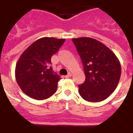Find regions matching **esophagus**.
I'll return each instance as SVG.
<instances>
[{
  "label": "esophagus",
  "mask_w": 133,
  "mask_h": 133,
  "mask_svg": "<svg viewBox=\"0 0 133 133\" xmlns=\"http://www.w3.org/2000/svg\"><path fill=\"white\" fill-rule=\"evenodd\" d=\"M71 76H72V74H71V73H70V72H69V73H68V75H65V78H70V77H71Z\"/></svg>",
  "instance_id": "obj_1"
}]
</instances>
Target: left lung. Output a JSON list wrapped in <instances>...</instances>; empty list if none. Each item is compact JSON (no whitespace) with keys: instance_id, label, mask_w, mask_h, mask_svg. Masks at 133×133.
Segmentation results:
<instances>
[{"instance_id":"obj_1","label":"left lung","mask_w":133,"mask_h":133,"mask_svg":"<svg viewBox=\"0 0 133 133\" xmlns=\"http://www.w3.org/2000/svg\"><path fill=\"white\" fill-rule=\"evenodd\" d=\"M83 64L85 81L79 85V93L84 100L100 102L116 89L121 75L120 61L104 44L87 37L72 38Z\"/></svg>"}]
</instances>
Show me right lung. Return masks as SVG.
I'll return each mask as SVG.
<instances>
[{"instance_id": "1", "label": "right lung", "mask_w": 133, "mask_h": 133, "mask_svg": "<svg viewBox=\"0 0 133 133\" xmlns=\"http://www.w3.org/2000/svg\"><path fill=\"white\" fill-rule=\"evenodd\" d=\"M65 39L44 37L30 45L19 58L16 79L25 94L35 100H44L57 90L61 77L53 72L51 57L58 52Z\"/></svg>"}]
</instances>
